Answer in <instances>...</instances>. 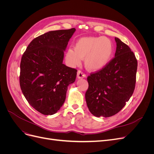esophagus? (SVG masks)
<instances>
[{
    "mask_svg": "<svg viewBox=\"0 0 154 154\" xmlns=\"http://www.w3.org/2000/svg\"><path fill=\"white\" fill-rule=\"evenodd\" d=\"M86 77V75L85 74L83 73V72H82V71H78V72H77V78H78V79H82V78H85Z\"/></svg>",
    "mask_w": 154,
    "mask_h": 154,
    "instance_id": "esophagus-1",
    "label": "esophagus"
}]
</instances>
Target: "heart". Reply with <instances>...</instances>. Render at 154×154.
I'll list each match as a JSON object with an SVG mask.
<instances>
[{
	"label": "heart",
	"mask_w": 154,
	"mask_h": 154,
	"mask_svg": "<svg viewBox=\"0 0 154 154\" xmlns=\"http://www.w3.org/2000/svg\"><path fill=\"white\" fill-rule=\"evenodd\" d=\"M114 44L105 36H86L78 39L74 45V50L67 51L66 58L71 67L80 66L84 58L86 69L98 71L109 64L114 54Z\"/></svg>",
	"instance_id": "b5f03b06"
}]
</instances>
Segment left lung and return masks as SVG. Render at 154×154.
<instances>
[{"mask_svg":"<svg viewBox=\"0 0 154 154\" xmlns=\"http://www.w3.org/2000/svg\"><path fill=\"white\" fill-rule=\"evenodd\" d=\"M115 57L107 66L88 76L85 93L88 109L96 117H110L122 110L136 85L137 62L128 46L115 37Z\"/></svg>","mask_w":154,"mask_h":154,"instance_id":"1","label":"left lung"}]
</instances>
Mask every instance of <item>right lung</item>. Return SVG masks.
I'll list each match as a JSON object with an SVG mask.
<instances>
[{
	"instance_id": "obj_1",
	"label": "right lung",
	"mask_w": 154,
	"mask_h": 154,
	"mask_svg": "<svg viewBox=\"0 0 154 154\" xmlns=\"http://www.w3.org/2000/svg\"><path fill=\"white\" fill-rule=\"evenodd\" d=\"M76 29L49 31L32 40L20 62V85L29 105L44 115H53L66 100L67 87L77 70L63 63L64 51Z\"/></svg>"
}]
</instances>
